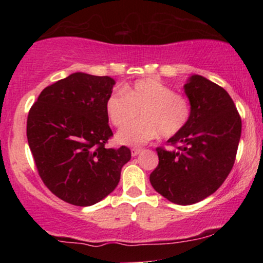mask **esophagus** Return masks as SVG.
Returning a JSON list of instances; mask_svg holds the SVG:
<instances>
[{"label":"esophagus","instance_id":"obj_1","mask_svg":"<svg viewBox=\"0 0 263 263\" xmlns=\"http://www.w3.org/2000/svg\"><path fill=\"white\" fill-rule=\"evenodd\" d=\"M141 152H142V148H132V149H131V155H132V157L138 156Z\"/></svg>","mask_w":263,"mask_h":263}]
</instances>
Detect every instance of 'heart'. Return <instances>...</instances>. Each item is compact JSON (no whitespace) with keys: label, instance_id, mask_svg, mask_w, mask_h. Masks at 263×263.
Wrapping results in <instances>:
<instances>
[{"label":"heart","instance_id":"heart-1","mask_svg":"<svg viewBox=\"0 0 263 263\" xmlns=\"http://www.w3.org/2000/svg\"><path fill=\"white\" fill-rule=\"evenodd\" d=\"M107 119L115 127H123L137 117L142 120L117 132L120 144L137 147L152 141L161 134L170 138L179 134L189 121V101L171 86L155 78L137 80L122 91H114L105 104Z\"/></svg>","mask_w":263,"mask_h":263}]
</instances>
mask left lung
Listing matches in <instances>:
<instances>
[{"label":"left lung","mask_w":263,"mask_h":263,"mask_svg":"<svg viewBox=\"0 0 263 263\" xmlns=\"http://www.w3.org/2000/svg\"><path fill=\"white\" fill-rule=\"evenodd\" d=\"M189 121L168 140L176 149L157 148L159 163L151 173L156 192L172 203L190 205L215 193L235 163L241 117L226 90L201 75L184 84Z\"/></svg>","instance_id":"left-lung-1"}]
</instances>
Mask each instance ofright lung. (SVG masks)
Segmentation results:
<instances>
[{"label":"right lung","instance_id":"obj_1","mask_svg":"<svg viewBox=\"0 0 263 263\" xmlns=\"http://www.w3.org/2000/svg\"><path fill=\"white\" fill-rule=\"evenodd\" d=\"M114 85L110 77L70 74L45 87L29 110L27 138L39 176L69 204L106 198L131 159L127 147H105L112 136L105 104Z\"/></svg>","mask_w":263,"mask_h":263}]
</instances>
